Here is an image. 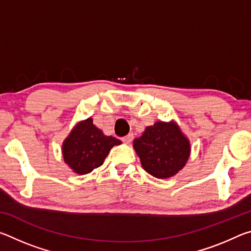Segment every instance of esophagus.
<instances>
[{
    "mask_svg": "<svg viewBox=\"0 0 251 251\" xmlns=\"http://www.w3.org/2000/svg\"><path fill=\"white\" fill-rule=\"evenodd\" d=\"M133 139H134V135L133 134H128V135H126L125 137H123L122 141L124 142L125 144H129V143H131V141H133Z\"/></svg>",
    "mask_w": 251,
    "mask_h": 251,
    "instance_id": "esophagus-1",
    "label": "esophagus"
}]
</instances>
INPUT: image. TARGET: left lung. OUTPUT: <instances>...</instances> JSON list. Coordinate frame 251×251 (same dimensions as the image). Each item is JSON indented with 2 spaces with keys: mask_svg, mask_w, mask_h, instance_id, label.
Segmentation results:
<instances>
[{
  "mask_svg": "<svg viewBox=\"0 0 251 251\" xmlns=\"http://www.w3.org/2000/svg\"><path fill=\"white\" fill-rule=\"evenodd\" d=\"M143 168L156 178H168L182 169L189 158L190 144L176 123L156 122L134 141Z\"/></svg>",
  "mask_w": 251,
  "mask_h": 251,
  "instance_id": "obj_1",
  "label": "left lung"
}]
</instances>
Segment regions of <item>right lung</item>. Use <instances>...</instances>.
<instances>
[{
    "mask_svg": "<svg viewBox=\"0 0 251 251\" xmlns=\"http://www.w3.org/2000/svg\"><path fill=\"white\" fill-rule=\"evenodd\" d=\"M120 144L121 141L104 135L92 118H87L79 122L63 143V157L74 173L85 175L101 166L109 151Z\"/></svg>",
    "mask_w": 251,
    "mask_h": 251,
    "instance_id": "right-lung-1",
    "label": "right lung"
}]
</instances>
